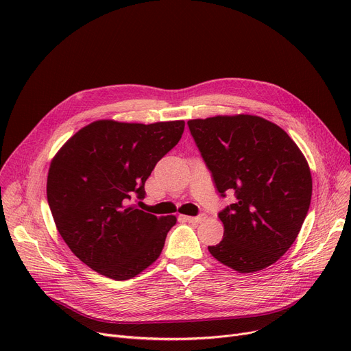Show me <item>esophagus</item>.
Segmentation results:
<instances>
[{
    "label": "esophagus",
    "mask_w": 351,
    "mask_h": 351,
    "mask_svg": "<svg viewBox=\"0 0 351 351\" xmlns=\"http://www.w3.org/2000/svg\"><path fill=\"white\" fill-rule=\"evenodd\" d=\"M182 219L186 220V222H189V223H200V222H204V220H206V215L202 213L199 216H182Z\"/></svg>",
    "instance_id": "esophagus-1"
}]
</instances>
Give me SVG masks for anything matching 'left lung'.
I'll use <instances>...</instances> for the list:
<instances>
[{
    "instance_id": "8db88e82",
    "label": "left lung",
    "mask_w": 351,
    "mask_h": 351,
    "mask_svg": "<svg viewBox=\"0 0 351 351\" xmlns=\"http://www.w3.org/2000/svg\"><path fill=\"white\" fill-rule=\"evenodd\" d=\"M215 186L234 204L219 212L222 242L209 246L220 263L253 273L278 262L296 241L311 200V173L280 126L254 115L188 121Z\"/></svg>"
}]
</instances>
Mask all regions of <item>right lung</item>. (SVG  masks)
Instances as JSON below:
<instances>
[{"label":"right lung","mask_w":351,"mask_h":351,"mask_svg":"<svg viewBox=\"0 0 351 351\" xmlns=\"http://www.w3.org/2000/svg\"><path fill=\"white\" fill-rule=\"evenodd\" d=\"M183 129V121H95L53 156L48 205L65 243L88 267L109 279L128 280L158 259L176 217H156L129 202L145 197L146 179Z\"/></svg>","instance_id":"1"}]
</instances>
